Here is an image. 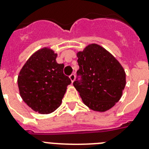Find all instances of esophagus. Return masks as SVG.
<instances>
[{
  "label": "esophagus",
  "instance_id": "esophagus-1",
  "mask_svg": "<svg viewBox=\"0 0 149 149\" xmlns=\"http://www.w3.org/2000/svg\"><path fill=\"white\" fill-rule=\"evenodd\" d=\"M69 78H70L72 83H73L74 81V80H75V74H72L70 75V77H69Z\"/></svg>",
  "mask_w": 149,
  "mask_h": 149
}]
</instances>
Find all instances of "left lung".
Instances as JSON below:
<instances>
[{"label":"left lung","instance_id":"left-lung-1","mask_svg":"<svg viewBox=\"0 0 149 149\" xmlns=\"http://www.w3.org/2000/svg\"><path fill=\"white\" fill-rule=\"evenodd\" d=\"M81 76L73 83L83 102L89 109L105 112L120 100L126 84L125 69L108 51L98 44H89L77 53Z\"/></svg>","mask_w":149,"mask_h":149}]
</instances>
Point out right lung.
<instances>
[{
  "instance_id": "right-lung-1",
  "label": "right lung",
  "mask_w": 149,
  "mask_h": 149,
  "mask_svg": "<svg viewBox=\"0 0 149 149\" xmlns=\"http://www.w3.org/2000/svg\"><path fill=\"white\" fill-rule=\"evenodd\" d=\"M56 56L50 48H41L30 56L18 74L21 97L40 114L51 113L58 108L72 83L63 74L64 64L56 63Z\"/></svg>"
}]
</instances>
